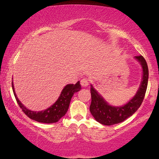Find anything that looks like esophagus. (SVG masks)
<instances>
[{
  "instance_id": "34e87169",
  "label": "esophagus",
  "mask_w": 159,
  "mask_h": 159,
  "mask_svg": "<svg viewBox=\"0 0 159 159\" xmlns=\"http://www.w3.org/2000/svg\"><path fill=\"white\" fill-rule=\"evenodd\" d=\"M80 84L82 87H87L89 84V80L87 78H83L80 81Z\"/></svg>"
}]
</instances>
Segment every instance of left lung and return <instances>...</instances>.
<instances>
[{"instance_id":"left-lung-1","label":"left lung","mask_w":159,"mask_h":159,"mask_svg":"<svg viewBox=\"0 0 159 159\" xmlns=\"http://www.w3.org/2000/svg\"><path fill=\"white\" fill-rule=\"evenodd\" d=\"M135 58L141 63L143 68V78L141 84L137 93L127 104L123 106L114 107L108 105L102 97L91 85L90 92L92 101L89 110L95 119L105 125H112L118 124L129 118L134 114L141 106L146 94L148 80V68L144 57L140 56Z\"/></svg>"}]
</instances>
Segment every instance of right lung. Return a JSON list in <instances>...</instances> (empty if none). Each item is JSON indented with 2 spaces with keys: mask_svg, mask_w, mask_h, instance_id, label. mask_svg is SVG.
I'll return each mask as SVG.
<instances>
[{
  "mask_svg": "<svg viewBox=\"0 0 159 159\" xmlns=\"http://www.w3.org/2000/svg\"><path fill=\"white\" fill-rule=\"evenodd\" d=\"M12 88L13 94L16 100L19 107L21 108L22 111L34 120L39 122L43 123H53L58 122L61 118L66 114L67 112L70 103L74 93L80 91L81 89V84L80 81H78L75 84H67L64 87V88L61 91V93L58 100L56 101L54 104H53L51 107L47 108V110H42V111L36 112L31 111L27 109L22 105V103L18 100L13 88V84L12 82Z\"/></svg>",
  "mask_w": 159,
  "mask_h": 159,
  "instance_id": "right-lung-1",
  "label": "right lung"
}]
</instances>
